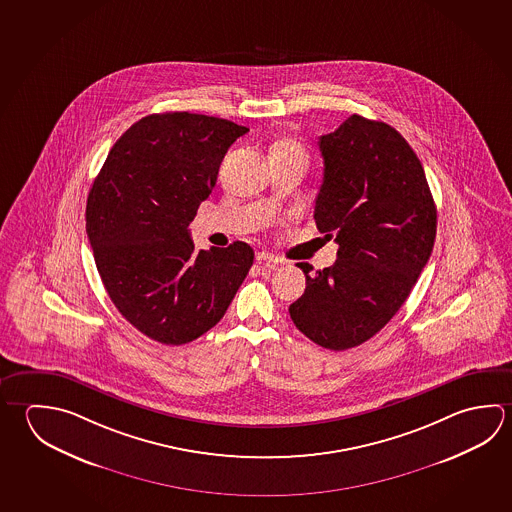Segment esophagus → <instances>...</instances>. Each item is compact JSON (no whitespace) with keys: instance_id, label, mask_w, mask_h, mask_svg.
Wrapping results in <instances>:
<instances>
[{"instance_id":"1","label":"esophagus","mask_w":512,"mask_h":512,"mask_svg":"<svg viewBox=\"0 0 512 512\" xmlns=\"http://www.w3.org/2000/svg\"><path fill=\"white\" fill-rule=\"evenodd\" d=\"M255 259H257V262L259 264H269V266H278V264H284V260L278 259V257H275L273 253L268 252H259L257 255H255Z\"/></svg>"}]
</instances>
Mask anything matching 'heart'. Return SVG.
Segmentation results:
<instances>
[{"instance_id":"obj_1","label":"heart","mask_w":512,"mask_h":512,"mask_svg":"<svg viewBox=\"0 0 512 512\" xmlns=\"http://www.w3.org/2000/svg\"><path fill=\"white\" fill-rule=\"evenodd\" d=\"M273 154H296V156H302V158H305L302 145L296 144L293 140H286V142H280V144L275 145Z\"/></svg>"}]
</instances>
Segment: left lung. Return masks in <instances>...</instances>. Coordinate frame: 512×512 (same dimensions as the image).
Masks as SVG:
<instances>
[{
	"instance_id": "left-lung-1",
	"label": "left lung",
	"mask_w": 512,
	"mask_h": 512,
	"mask_svg": "<svg viewBox=\"0 0 512 512\" xmlns=\"http://www.w3.org/2000/svg\"><path fill=\"white\" fill-rule=\"evenodd\" d=\"M323 183L314 221L338 259L311 275L289 305L296 329L323 349L347 350L392 320L430 259L437 208L417 154L385 122L352 115L318 140Z\"/></svg>"
}]
</instances>
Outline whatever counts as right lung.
<instances>
[{
  "label": "right lung",
  "mask_w": 512,
  "mask_h": 512,
  "mask_svg": "<svg viewBox=\"0 0 512 512\" xmlns=\"http://www.w3.org/2000/svg\"><path fill=\"white\" fill-rule=\"evenodd\" d=\"M250 129L174 111L129 127L86 205V232L111 302L151 340L183 345L210 331L253 264L243 241L194 250L189 225L216 187L226 151Z\"/></svg>",
  "instance_id": "obj_1"
}]
</instances>
